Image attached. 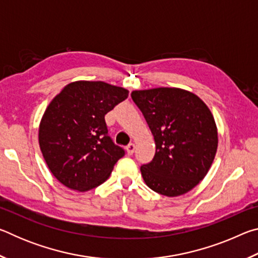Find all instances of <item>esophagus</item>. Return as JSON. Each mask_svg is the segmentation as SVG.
Returning <instances> with one entry per match:
<instances>
[{
  "label": "esophagus",
  "mask_w": 258,
  "mask_h": 258,
  "mask_svg": "<svg viewBox=\"0 0 258 258\" xmlns=\"http://www.w3.org/2000/svg\"><path fill=\"white\" fill-rule=\"evenodd\" d=\"M134 150H135L134 143H130V145L126 147V152H127L128 156H132L134 154Z\"/></svg>",
  "instance_id": "34e87169"
}]
</instances>
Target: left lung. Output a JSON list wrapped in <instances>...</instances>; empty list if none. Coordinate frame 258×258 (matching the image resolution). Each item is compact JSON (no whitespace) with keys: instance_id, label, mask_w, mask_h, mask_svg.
I'll list each match as a JSON object with an SVG mask.
<instances>
[{"instance_id":"8db88e82","label":"left lung","mask_w":258,"mask_h":258,"mask_svg":"<svg viewBox=\"0 0 258 258\" xmlns=\"http://www.w3.org/2000/svg\"><path fill=\"white\" fill-rule=\"evenodd\" d=\"M133 101L154 135L156 154L141 174L151 190L167 197L189 192L206 176L215 158V119L202 99L178 87L135 90Z\"/></svg>"}]
</instances>
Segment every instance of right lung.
Returning a JSON list of instances; mask_svg holds the SVG:
<instances>
[{"label": "right lung", "instance_id": "add662e5", "mask_svg": "<svg viewBox=\"0 0 258 258\" xmlns=\"http://www.w3.org/2000/svg\"><path fill=\"white\" fill-rule=\"evenodd\" d=\"M128 90L101 81L72 82L52 99L38 127L47 167L61 184L84 192L110 176L124 150L108 135L104 115Z\"/></svg>", "mask_w": 258, "mask_h": 258}]
</instances>
